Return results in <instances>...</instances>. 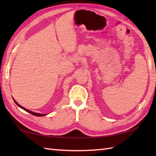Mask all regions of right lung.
<instances>
[{
	"mask_svg": "<svg viewBox=\"0 0 156 156\" xmlns=\"http://www.w3.org/2000/svg\"><path fill=\"white\" fill-rule=\"evenodd\" d=\"M13 100H14V99H13ZM14 102H15L16 103V105L18 106V107H19L20 108H21L22 109H23V110H25V111H27V112H29V113H31V114H32L33 115H35V116H37V117H42V116H44V115H45V114H40V113H36V112H32V111H29V110H28V109H27V108H24V107H23L22 106H21L19 104H18L17 102H16L15 100H14Z\"/></svg>",
	"mask_w": 156,
	"mask_h": 156,
	"instance_id": "right-lung-1",
	"label": "right lung"
}]
</instances>
